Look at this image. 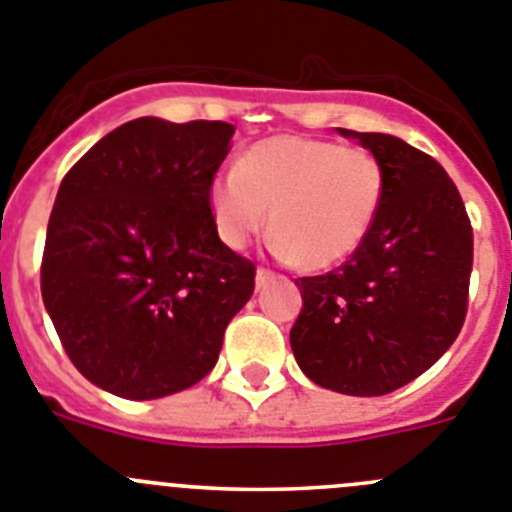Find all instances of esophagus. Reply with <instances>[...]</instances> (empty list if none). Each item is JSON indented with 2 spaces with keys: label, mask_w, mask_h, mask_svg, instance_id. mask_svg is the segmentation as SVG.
I'll return each mask as SVG.
<instances>
[{
  "label": "esophagus",
  "mask_w": 512,
  "mask_h": 512,
  "mask_svg": "<svg viewBox=\"0 0 512 512\" xmlns=\"http://www.w3.org/2000/svg\"><path fill=\"white\" fill-rule=\"evenodd\" d=\"M275 273L270 267H257V285H265L267 280H273Z\"/></svg>",
  "instance_id": "obj_1"
}]
</instances>
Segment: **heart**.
I'll return each instance as SVG.
<instances>
[{"instance_id": "obj_1", "label": "heart", "mask_w": 512, "mask_h": 512, "mask_svg": "<svg viewBox=\"0 0 512 512\" xmlns=\"http://www.w3.org/2000/svg\"><path fill=\"white\" fill-rule=\"evenodd\" d=\"M385 168L367 147L306 135H275L239 155L209 183L216 234L242 250L265 227L278 255L326 270L362 247L385 201Z\"/></svg>"}]
</instances>
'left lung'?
Listing matches in <instances>:
<instances>
[{"mask_svg":"<svg viewBox=\"0 0 512 512\" xmlns=\"http://www.w3.org/2000/svg\"><path fill=\"white\" fill-rule=\"evenodd\" d=\"M380 158L385 201L344 265L298 278L290 347L306 377L344 395L403 388L454 344L467 316L472 224L431 155L380 132L339 130Z\"/></svg>","mask_w":512,"mask_h":512,"instance_id":"1","label":"left lung"}]
</instances>
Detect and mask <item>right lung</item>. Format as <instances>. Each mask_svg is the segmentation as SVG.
Masks as SVG:
<instances>
[{
    "instance_id": "add662e5",
    "label": "right lung",
    "mask_w": 512,
    "mask_h": 512,
    "mask_svg": "<svg viewBox=\"0 0 512 512\" xmlns=\"http://www.w3.org/2000/svg\"><path fill=\"white\" fill-rule=\"evenodd\" d=\"M232 135L227 122L132 119L61 181L40 290L76 370L119 398L204 380L255 290V262L224 245L209 211Z\"/></svg>"
}]
</instances>
